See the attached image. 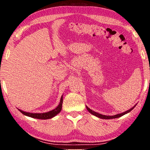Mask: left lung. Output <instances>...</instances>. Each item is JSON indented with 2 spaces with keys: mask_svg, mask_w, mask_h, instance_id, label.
Listing matches in <instances>:
<instances>
[{
  "mask_svg": "<svg viewBox=\"0 0 150 150\" xmlns=\"http://www.w3.org/2000/svg\"><path fill=\"white\" fill-rule=\"evenodd\" d=\"M136 106V104L135 105H134L133 107H132L131 108H130L129 109V110H126V111H125V112H122V113H120V114H117V115H113V116H107V115H101V114H100V113H98V112H96L95 111H94V110H91V109H90L87 106H86V108H87V110L91 114V115H94V116H96V117H98V118H102V119H113V118H119V117H120V116H123V115H126V114H127V113H128V112H130L131 111V110H132L134 108V107H135V106Z\"/></svg>",
  "mask_w": 150,
  "mask_h": 150,
  "instance_id": "left-lung-1",
  "label": "left lung"
}]
</instances>
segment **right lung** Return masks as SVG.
Segmentation results:
<instances>
[{"mask_svg": "<svg viewBox=\"0 0 150 150\" xmlns=\"http://www.w3.org/2000/svg\"><path fill=\"white\" fill-rule=\"evenodd\" d=\"M63 95L61 96L60 98V102L59 105H57L56 108H55L53 110L48 111L47 112H44V113H34V112H25L24 110H20L18 109V110L23 114L24 115L29 116V117L34 118H37V119H41V120H47V119H50L54 118V116H56L57 115L59 114L61 110H62V103H63Z\"/></svg>", "mask_w": 150, "mask_h": 150, "instance_id": "add662e5", "label": "right lung"}]
</instances>
